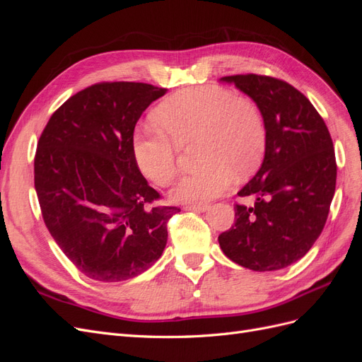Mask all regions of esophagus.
<instances>
[{
  "label": "esophagus",
  "mask_w": 362,
  "mask_h": 362,
  "mask_svg": "<svg viewBox=\"0 0 362 362\" xmlns=\"http://www.w3.org/2000/svg\"><path fill=\"white\" fill-rule=\"evenodd\" d=\"M184 208H185V210H189V211L204 213V211L208 210V208H210V205H208V204H189V205H185Z\"/></svg>",
  "instance_id": "1"
}]
</instances>
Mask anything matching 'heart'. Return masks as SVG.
I'll list each match as a JSON object with an SVG mask.
<instances>
[{
  "mask_svg": "<svg viewBox=\"0 0 362 362\" xmlns=\"http://www.w3.org/2000/svg\"><path fill=\"white\" fill-rule=\"evenodd\" d=\"M154 127L134 131L131 149L139 170L166 187L178 172L177 146L198 139L196 154L202 166L185 175L172 199L205 202L226 192L238 175L258 168L266 148V125L258 107L218 86L184 89L166 98L156 110Z\"/></svg>",
  "mask_w": 362,
  "mask_h": 362,
  "instance_id": "obj_1",
  "label": "heart"
}]
</instances>
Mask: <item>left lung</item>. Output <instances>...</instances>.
<instances>
[{
    "label": "left lung",
    "instance_id": "1",
    "mask_svg": "<svg viewBox=\"0 0 362 362\" xmlns=\"http://www.w3.org/2000/svg\"><path fill=\"white\" fill-rule=\"evenodd\" d=\"M254 100L266 125L259 170L238 196L235 222L218 235L223 254L238 266L272 272L305 257L323 231L335 193L337 163L329 131L308 98L266 75L222 76Z\"/></svg>",
    "mask_w": 362,
    "mask_h": 362
}]
</instances>
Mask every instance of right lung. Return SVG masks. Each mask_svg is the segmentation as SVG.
<instances>
[{"label":"right lung","instance_id":"obj_1","mask_svg":"<svg viewBox=\"0 0 362 362\" xmlns=\"http://www.w3.org/2000/svg\"><path fill=\"white\" fill-rule=\"evenodd\" d=\"M168 90L145 83H100L75 93L39 139L35 189L49 234L83 275L119 282L148 270L168 243L178 206L160 198L131 149L134 128Z\"/></svg>","mask_w":362,"mask_h":362}]
</instances>
